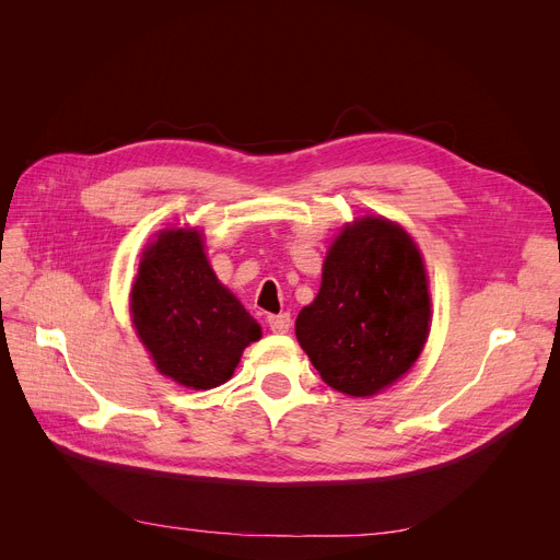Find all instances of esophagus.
I'll use <instances>...</instances> for the list:
<instances>
[{
	"mask_svg": "<svg viewBox=\"0 0 560 560\" xmlns=\"http://www.w3.org/2000/svg\"><path fill=\"white\" fill-rule=\"evenodd\" d=\"M268 326H270L275 332H288V328H290V313L268 315Z\"/></svg>",
	"mask_w": 560,
	"mask_h": 560,
	"instance_id": "esophagus-1",
	"label": "esophagus"
}]
</instances>
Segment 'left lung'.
I'll use <instances>...</instances> for the list:
<instances>
[{
  "label": "left lung",
  "mask_w": 560,
  "mask_h": 560,
  "mask_svg": "<svg viewBox=\"0 0 560 560\" xmlns=\"http://www.w3.org/2000/svg\"><path fill=\"white\" fill-rule=\"evenodd\" d=\"M421 252L400 225L364 215L332 241L322 285L294 332L322 381L349 396H374L402 378L430 332Z\"/></svg>",
  "instance_id": "8db88e82"
}]
</instances>
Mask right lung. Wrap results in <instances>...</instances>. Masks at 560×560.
Masks as SVG:
<instances>
[{
	"mask_svg": "<svg viewBox=\"0 0 560 560\" xmlns=\"http://www.w3.org/2000/svg\"><path fill=\"white\" fill-rule=\"evenodd\" d=\"M139 340L160 374L191 389L228 383L260 326L211 270L198 230H164L130 292Z\"/></svg>",
	"mask_w": 560,
	"mask_h": 560,
	"instance_id": "right-lung-1",
	"label": "right lung"
}]
</instances>
